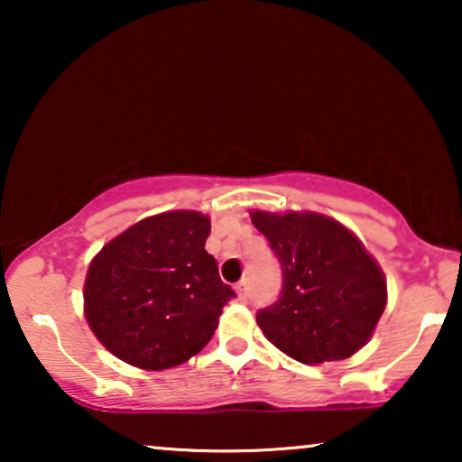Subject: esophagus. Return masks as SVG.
Here are the masks:
<instances>
[{"instance_id":"obj_1","label":"esophagus","mask_w":462,"mask_h":462,"mask_svg":"<svg viewBox=\"0 0 462 462\" xmlns=\"http://www.w3.org/2000/svg\"><path fill=\"white\" fill-rule=\"evenodd\" d=\"M236 292L239 296V300H248L250 299V286L245 282H239L236 286Z\"/></svg>"}]
</instances>
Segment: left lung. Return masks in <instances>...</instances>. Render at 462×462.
<instances>
[{
  "label": "left lung",
  "mask_w": 462,
  "mask_h": 462,
  "mask_svg": "<svg viewBox=\"0 0 462 462\" xmlns=\"http://www.w3.org/2000/svg\"><path fill=\"white\" fill-rule=\"evenodd\" d=\"M282 267V292L256 313L277 349L302 364L338 362L368 343L387 302V283L362 242L311 212H252Z\"/></svg>",
  "instance_id": "8db88e82"
}]
</instances>
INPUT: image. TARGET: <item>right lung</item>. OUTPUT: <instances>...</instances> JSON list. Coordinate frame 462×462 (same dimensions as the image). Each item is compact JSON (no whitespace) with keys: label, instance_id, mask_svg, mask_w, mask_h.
Returning a JSON list of instances; mask_svg holds the SVG:
<instances>
[{"label":"right lung","instance_id":"right-lung-1","mask_svg":"<svg viewBox=\"0 0 462 462\" xmlns=\"http://www.w3.org/2000/svg\"><path fill=\"white\" fill-rule=\"evenodd\" d=\"M210 218L176 210L111 239L88 269L86 319L113 356L144 370L174 368L212 338L236 292L206 252Z\"/></svg>","mask_w":462,"mask_h":462}]
</instances>
